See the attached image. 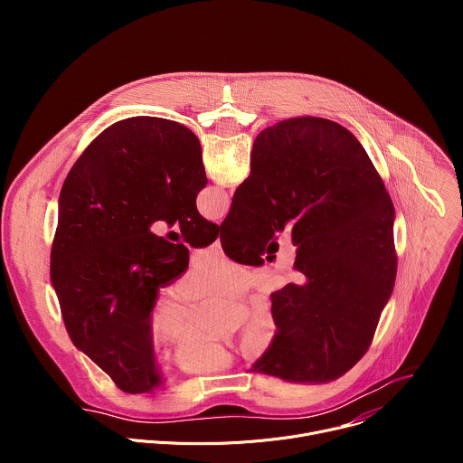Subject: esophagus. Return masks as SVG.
I'll return each instance as SVG.
<instances>
[{
	"mask_svg": "<svg viewBox=\"0 0 463 463\" xmlns=\"http://www.w3.org/2000/svg\"><path fill=\"white\" fill-rule=\"evenodd\" d=\"M211 250L214 252V254H223V250H222V241H220V238L211 245Z\"/></svg>",
	"mask_w": 463,
	"mask_h": 463,
	"instance_id": "esophagus-1",
	"label": "esophagus"
}]
</instances>
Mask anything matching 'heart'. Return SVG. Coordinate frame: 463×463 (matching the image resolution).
<instances>
[{
    "label": "heart",
    "mask_w": 463,
    "mask_h": 463,
    "mask_svg": "<svg viewBox=\"0 0 463 463\" xmlns=\"http://www.w3.org/2000/svg\"><path fill=\"white\" fill-rule=\"evenodd\" d=\"M250 286V275L238 263L209 256L188 273L179 293L186 300H197L211 293L240 295ZM202 306H190L175 295L161 293L148 309V337L156 346H174L172 364L184 373H216L231 368L236 348L203 327ZM277 337V320L268 306H256L245 326V345L250 354L266 352Z\"/></svg>",
    "instance_id": "b5f03b06"
}]
</instances>
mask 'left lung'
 Returning <instances> with one entry per match:
<instances>
[{"label":"left lung","mask_w":463,"mask_h":463,"mask_svg":"<svg viewBox=\"0 0 463 463\" xmlns=\"http://www.w3.org/2000/svg\"><path fill=\"white\" fill-rule=\"evenodd\" d=\"M205 184L200 141L186 126L159 117L106 128L63 181L51 282L73 345L122 392L163 384L148 309L188 268V249L150 227L179 223L188 245L213 243L218 225L195 207Z\"/></svg>","instance_id":"8db88e82"}]
</instances>
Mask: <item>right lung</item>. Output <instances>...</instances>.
I'll return each instance as SVG.
<instances>
[{
	"mask_svg": "<svg viewBox=\"0 0 463 463\" xmlns=\"http://www.w3.org/2000/svg\"><path fill=\"white\" fill-rule=\"evenodd\" d=\"M284 229L300 275L271 295L277 337L252 370L334 381L368 352L398 273L392 200L345 126L293 117L256 137L220 240L232 260L250 263Z\"/></svg>",
	"mask_w": 463,
	"mask_h": 463,
	"instance_id": "right-lung-1",
	"label": "right lung"
}]
</instances>
